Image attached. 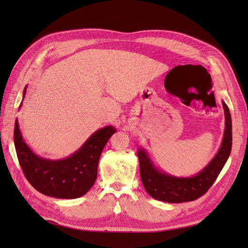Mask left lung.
<instances>
[{"label": "left lung", "mask_w": 248, "mask_h": 248, "mask_svg": "<svg viewBox=\"0 0 248 248\" xmlns=\"http://www.w3.org/2000/svg\"><path fill=\"white\" fill-rule=\"evenodd\" d=\"M224 131L220 148L207 166L191 177H177L159 170L144 148L138 149L142 185L153 199L168 202L197 200L212 186L226 164L232 150V119L229 108L222 101Z\"/></svg>", "instance_id": "8db88e82"}]
</instances>
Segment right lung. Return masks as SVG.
Returning a JSON list of instances; mask_svg holds the SVG:
<instances>
[{
	"instance_id": "1",
	"label": "right lung",
	"mask_w": 248,
	"mask_h": 248,
	"mask_svg": "<svg viewBox=\"0 0 248 248\" xmlns=\"http://www.w3.org/2000/svg\"><path fill=\"white\" fill-rule=\"evenodd\" d=\"M26 92L27 86L22 93V100ZM116 131L114 126L96 130L76 152L65 158L54 160L43 158L33 152L22 137L16 119L14 146L21 170L36 190L57 199H77L85 196L94 185L103 148Z\"/></svg>"
}]
</instances>
